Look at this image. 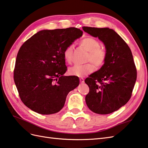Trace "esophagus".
Wrapping results in <instances>:
<instances>
[{"mask_svg": "<svg viewBox=\"0 0 148 148\" xmlns=\"http://www.w3.org/2000/svg\"><path fill=\"white\" fill-rule=\"evenodd\" d=\"M79 80H80V82H81V83H83V82H84V79L82 77H81L79 78Z\"/></svg>", "mask_w": 148, "mask_h": 148, "instance_id": "esophagus-1", "label": "esophagus"}]
</instances>
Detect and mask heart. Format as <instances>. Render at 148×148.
Returning a JSON list of instances; mask_svg holds the SVG:
<instances>
[{"label":"heart","mask_w":148,"mask_h":148,"mask_svg":"<svg viewBox=\"0 0 148 148\" xmlns=\"http://www.w3.org/2000/svg\"><path fill=\"white\" fill-rule=\"evenodd\" d=\"M81 45L89 51L87 56V61H91L97 67H101L105 62L106 52L105 49L100 47V43L93 38H85L81 42ZM73 46L67 47L64 51V58L66 62L70 64L73 59ZM93 63V64H94ZM92 63L84 65H75L71 67L68 73L71 75L82 77L95 71V66Z\"/></svg>","instance_id":"heart-1"}]
</instances>
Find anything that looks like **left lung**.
<instances>
[{
    "mask_svg": "<svg viewBox=\"0 0 148 148\" xmlns=\"http://www.w3.org/2000/svg\"><path fill=\"white\" fill-rule=\"evenodd\" d=\"M82 29L98 38L106 52L104 64L84 81L90 88L86 103L94 113L109 114L125 105L132 96L137 71L131 50L112 29L84 26Z\"/></svg>",
    "mask_w": 148,
    "mask_h": 148,
    "instance_id": "obj_1",
    "label": "left lung"
}]
</instances>
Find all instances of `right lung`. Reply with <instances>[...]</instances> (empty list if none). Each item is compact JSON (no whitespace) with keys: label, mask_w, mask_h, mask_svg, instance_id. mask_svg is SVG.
Returning a JSON list of instances; mask_svg holds the SVG:
<instances>
[{"label":"right lung","mask_w":148,"mask_h":148,"mask_svg":"<svg viewBox=\"0 0 148 148\" xmlns=\"http://www.w3.org/2000/svg\"><path fill=\"white\" fill-rule=\"evenodd\" d=\"M82 33L76 27L44 29L21 47L14 80L27 107L42 115L53 114L64 107L69 92L79 84L78 77L64 75V51Z\"/></svg>","instance_id":"add662e5"}]
</instances>
